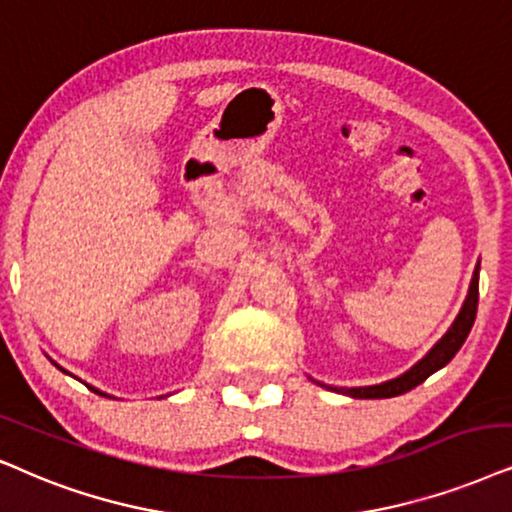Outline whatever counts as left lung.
<instances>
[{"mask_svg": "<svg viewBox=\"0 0 512 512\" xmlns=\"http://www.w3.org/2000/svg\"><path fill=\"white\" fill-rule=\"evenodd\" d=\"M477 300H480V264H477L475 274H472L468 297H465L463 309H461V314L456 316L454 326L446 331L444 338L439 340L437 345L432 347L430 352L411 368V371H406L404 375H399V378L387 380V383H380V385L349 387V390L347 387H328V390L349 394V397H357V399H387V397H399V394L413 390V387L423 383V380H428L432 373L439 371V368L446 366L451 359L456 357V352L461 349L465 338H468L472 323H475Z\"/></svg>", "mask_w": 512, "mask_h": 512, "instance_id": "1", "label": "left lung"}]
</instances>
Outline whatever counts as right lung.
Instances as JSON below:
<instances>
[{
	"mask_svg": "<svg viewBox=\"0 0 512 512\" xmlns=\"http://www.w3.org/2000/svg\"><path fill=\"white\" fill-rule=\"evenodd\" d=\"M94 392H99V390H94ZM99 394H103V392H99ZM103 397H106V394H103Z\"/></svg>",
	"mask_w": 512,
	"mask_h": 512,
	"instance_id": "obj_1",
	"label": "right lung"
}]
</instances>
